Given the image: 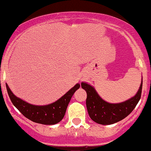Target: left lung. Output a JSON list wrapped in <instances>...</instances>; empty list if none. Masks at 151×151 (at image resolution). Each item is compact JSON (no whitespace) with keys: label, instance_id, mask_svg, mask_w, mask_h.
<instances>
[{"label":"left lung","instance_id":"left-lung-1","mask_svg":"<svg viewBox=\"0 0 151 151\" xmlns=\"http://www.w3.org/2000/svg\"><path fill=\"white\" fill-rule=\"evenodd\" d=\"M81 86L87 94L86 103L91 119L99 124L110 125L122 120L134 110L142 96V81L135 96L116 104L108 103L103 100L95 88L86 83L83 82Z\"/></svg>","mask_w":151,"mask_h":151}]
</instances>
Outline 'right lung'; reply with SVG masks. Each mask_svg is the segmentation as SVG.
<instances>
[{
	"label": "right lung",
	"instance_id": "obj_1",
	"mask_svg": "<svg viewBox=\"0 0 151 151\" xmlns=\"http://www.w3.org/2000/svg\"><path fill=\"white\" fill-rule=\"evenodd\" d=\"M81 85L77 83L56 101L47 105H34L23 101L13 94L7 84L6 90L13 105L28 119L37 123L54 125L63 119L70 99Z\"/></svg>",
	"mask_w": 151,
	"mask_h": 151
}]
</instances>
